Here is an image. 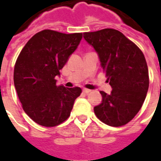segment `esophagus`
<instances>
[{
  "instance_id": "34e87169",
  "label": "esophagus",
  "mask_w": 161,
  "mask_h": 161,
  "mask_svg": "<svg viewBox=\"0 0 161 161\" xmlns=\"http://www.w3.org/2000/svg\"><path fill=\"white\" fill-rule=\"evenodd\" d=\"M83 91H84V93H86V94H88V93H90L91 92V90H89V89H84L83 90Z\"/></svg>"
}]
</instances>
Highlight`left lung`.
I'll list each match as a JSON object with an SVG mask.
<instances>
[{
  "label": "left lung",
  "instance_id": "obj_1",
  "mask_svg": "<svg viewBox=\"0 0 161 161\" xmlns=\"http://www.w3.org/2000/svg\"><path fill=\"white\" fill-rule=\"evenodd\" d=\"M98 53L112 91H100L103 102L96 106L97 117L105 124L121 127L137 115L148 91V68L144 54L118 30L105 28L84 33Z\"/></svg>",
  "mask_w": 161,
  "mask_h": 161
}]
</instances>
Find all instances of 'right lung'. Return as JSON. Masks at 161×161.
Instances as JSON below:
<instances>
[{
  "mask_svg": "<svg viewBox=\"0 0 161 161\" xmlns=\"http://www.w3.org/2000/svg\"><path fill=\"white\" fill-rule=\"evenodd\" d=\"M82 33H59L46 29L34 34L23 47L14 65V82L24 111L44 127L66 121L79 87L57 85L56 76L77 49Z\"/></svg>",
  "mask_w": 161,
  "mask_h": 161,
  "instance_id": "right-lung-1",
  "label": "right lung"
}]
</instances>
